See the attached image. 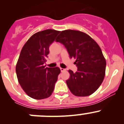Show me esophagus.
Returning <instances> with one entry per match:
<instances>
[{"label":"esophagus","mask_w":124,"mask_h":124,"mask_svg":"<svg viewBox=\"0 0 124 124\" xmlns=\"http://www.w3.org/2000/svg\"><path fill=\"white\" fill-rule=\"evenodd\" d=\"M60 69H61V72H63V71H66V70H65V69H64V68H60Z\"/></svg>","instance_id":"1"}]
</instances>
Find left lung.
Returning a JSON list of instances; mask_svg holds the SVG:
<instances>
[{
	"mask_svg": "<svg viewBox=\"0 0 124 124\" xmlns=\"http://www.w3.org/2000/svg\"><path fill=\"white\" fill-rule=\"evenodd\" d=\"M56 41L63 44L70 57L76 59L77 71L70 70V77L66 81L71 93L77 97L94 93L106 74V61L98 44L85 32L69 29L62 31Z\"/></svg>",
	"mask_w": 124,
	"mask_h": 124,
	"instance_id": "1",
	"label": "left lung"
}]
</instances>
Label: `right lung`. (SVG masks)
I'll return each mask as SVG.
<instances>
[{
    "label": "right lung",
    "mask_w": 124,
    "mask_h": 124,
    "mask_svg": "<svg viewBox=\"0 0 124 124\" xmlns=\"http://www.w3.org/2000/svg\"><path fill=\"white\" fill-rule=\"evenodd\" d=\"M60 31L47 29L33 34L21 50L16 67L18 83L25 93L35 100L52 94L61 70L46 68L49 46Z\"/></svg>",
    "instance_id": "obj_1"
}]
</instances>
